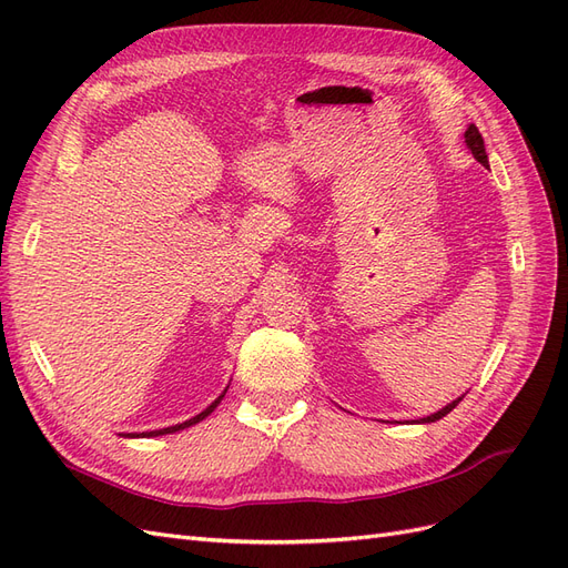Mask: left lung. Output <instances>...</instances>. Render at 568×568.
Returning <instances> with one entry per match:
<instances>
[{"label":"left lung","mask_w":568,"mask_h":568,"mask_svg":"<svg viewBox=\"0 0 568 568\" xmlns=\"http://www.w3.org/2000/svg\"><path fill=\"white\" fill-rule=\"evenodd\" d=\"M464 140H467V146L471 149V153H474V159L478 161V163H484V165H488V156H486V146H484V136H480V132H478V128L476 125H469L467 128V132H464ZM464 398V395H462ZM462 398H457V400H453L450 405H445L440 412H436V415H432V417H424L422 419V424H426V422H436V419H443L445 415H448V412H453L457 405H459V400Z\"/></svg>","instance_id":"8db88e82"}]
</instances>
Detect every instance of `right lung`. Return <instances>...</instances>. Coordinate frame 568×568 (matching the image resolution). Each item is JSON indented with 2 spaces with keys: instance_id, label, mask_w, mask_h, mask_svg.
I'll use <instances>...</instances> for the list:
<instances>
[{
  "instance_id": "1",
  "label": "right lung",
  "mask_w": 568,
  "mask_h": 568,
  "mask_svg": "<svg viewBox=\"0 0 568 568\" xmlns=\"http://www.w3.org/2000/svg\"><path fill=\"white\" fill-rule=\"evenodd\" d=\"M227 393V390H225ZM225 393H222L220 395V398L211 405V407H205L203 412H201V415H196V417H192V419H189V422H184V424H175V426H168V428H159V432H146V434H142V436H163V434H173V432H180V428H186V426H192V424H199L201 419H205V417H209L211 415V412L220 405V400L222 398H225Z\"/></svg>"
}]
</instances>
